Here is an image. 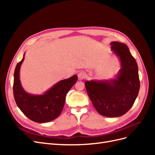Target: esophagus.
Here are the masks:
<instances>
[{"mask_svg": "<svg viewBox=\"0 0 155 155\" xmlns=\"http://www.w3.org/2000/svg\"><path fill=\"white\" fill-rule=\"evenodd\" d=\"M86 78V73L84 71H81L78 73V78L79 79H84Z\"/></svg>", "mask_w": 155, "mask_h": 155, "instance_id": "obj_1", "label": "esophagus"}]
</instances>
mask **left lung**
<instances>
[{"label":"left lung","mask_w":155,"mask_h":155,"mask_svg":"<svg viewBox=\"0 0 155 155\" xmlns=\"http://www.w3.org/2000/svg\"><path fill=\"white\" fill-rule=\"evenodd\" d=\"M111 49L118 56L121 68L116 79L85 81L88 95L96 110L106 117H118L129 111L140 89L138 65L125 44L114 41Z\"/></svg>","instance_id":"8db88e82"}]
</instances>
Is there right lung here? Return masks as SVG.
Wrapping results in <instances>:
<instances>
[{"label": "right lung", "mask_w": 155, "mask_h": 155, "mask_svg": "<svg viewBox=\"0 0 155 155\" xmlns=\"http://www.w3.org/2000/svg\"><path fill=\"white\" fill-rule=\"evenodd\" d=\"M24 58L18 63L14 72L13 95L22 113L37 123L52 121L61 113L67 94L78 80L77 75L60 81L43 95H31L22 88L19 70Z\"/></svg>", "instance_id": "add662e5"}]
</instances>
